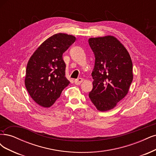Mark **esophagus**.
I'll return each instance as SVG.
<instances>
[{"label":"esophagus","instance_id":"34e87169","mask_svg":"<svg viewBox=\"0 0 156 156\" xmlns=\"http://www.w3.org/2000/svg\"><path fill=\"white\" fill-rule=\"evenodd\" d=\"M83 79L82 78H78L74 80V83L78 85V84H80V83H81L83 82Z\"/></svg>","mask_w":156,"mask_h":156}]
</instances>
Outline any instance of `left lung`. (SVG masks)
Masks as SVG:
<instances>
[{
  "mask_svg": "<svg viewBox=\"0 0 156 156\" xmlns=\"http://www.w3.org/2000/svg\"><path fill=\"white\" fill-rule=\"evenodd\" d=\"M95 55L89 98L98 110H110L126 95L133 80L132 62L126 48L115 37L90 38Z\"/></svg>",
  "mask_w": 156,
  "mask_h": 156,
  "instance_id": "1",
  "label": "left lung"
}]
</instances>
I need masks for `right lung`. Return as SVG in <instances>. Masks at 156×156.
<instances>
[{"label":"right lung","mask_w":156,"mask_h":156,"mask_svg":"<svg viewBox=\"0 0 156 156\" xmlns=\"http://www.w3.org/2000/svg\"><path fill=\"white\" fill-rule=\"evenodd\" d=\"M76 41V37L57 34L46 40L34 53L27 64L25 86L39 105L48 108L55 103L69 84L65 77L62 54Z\"/></svg>","instance_id":"obj_1"}]
</instances>
